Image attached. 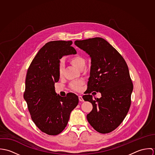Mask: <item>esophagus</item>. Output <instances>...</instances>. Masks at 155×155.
<instances>
[{
    "instance_id": "obj_1",
    "label": "esophagus",
    "mask_w": 155,
    "mask_h": 155,
    "mask_svg": "<svg viewBox=\"0 0 155 155\" xmlns=\"http://www.w3.org/2000/svg\"><path fill=\"white\" fill-rule=\"evenodd\" d=\"M78 97H79V100L80 101H84V99H83V98H82V97L81 95H79Z\"/></svg>"
}]
</instances>
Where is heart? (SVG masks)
Masks as SVG:
<instances>
[{
  "instance_id": "b5f03b06",
  "label": "heart",
  "mask_w": 155,
  "mask_h": 155,
  "mask_svg": "<svg viewBox=\"0 0 155 155\" xmlns=\"http://www.w3.org/2000/svg\"><path fill=\"white\" fill-rule=\"evenodd\" d=\"M70 62L71 64L76 67L79 70H81L84 68L86 65V60L84 57L81 55H76L71 57L70 58ZM64 62L63 60H61L58 64V74L60 78H62L64 74ZM82 85V82L81 81L73 82L70 85V88L75 91H79L81 89V86Z\"/></svg>"
}]
</instances>
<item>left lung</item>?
I'll use <instances>...</instances> for the list:
<instances>
[{"label":"left lung","mask_w":155,"mask_h":155,"mask_svg":"<svg viewBox=\"0 0 155 155\" xmlns=\"http://www.w3.org/2000/svg\"><path fill=\"white\" fill-rule=\"evenodd\" d=\"M74 44L91 58L88 88L100 92V98L91 95L83 98L92 104L87 114L89 124L98 133H109L123 122L131 103L133 84L128 67L122 56L107 41L101 38L76 41Z\"/></svg>","instance_id":"obj_1"}]
</instances>
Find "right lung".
I'll return each mask as SVG.
<instances>
[{
    "label": "right lung",
    "mask_w": 155,
    "mask_h": 155,
    "mask_svg": "<svg viewBox=\"0 0 155 155\" xmlns=\"http://www.w3.org/2000/svg\"><path fill=\"white\" fill-rule=\"evenodd\" d=\"M72 43H46L32 60L26 74L24 98L31 118L41 131L49 135H58L64 130L71 111L79 103L78 97L73 93L64 97L57 95L54 87L60 78V60L64 55L76 54Z\"/></svg>",
    "instance_id": "add662e5"
}]
</instances>
